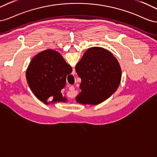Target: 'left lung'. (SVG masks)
Returning <instances> with one entry per match:
<instances>
[{"label":"left lung","mask_w":157,"mask_h":157,"mask_svg":"<svg viewBox=\"0 0 157 157\" xmlns=\"http://www.w3.org/2000/svg\"><path fill=\"white\" fill-rule=\"evenodd\" d=\"M75 69L82 79V92L75 98L79 104L97 105L104 102L114 93L121 82V69L117 60L100 47L87 50Z\"/></svg>","instance_id":"left-lung-1"}]
</instances>
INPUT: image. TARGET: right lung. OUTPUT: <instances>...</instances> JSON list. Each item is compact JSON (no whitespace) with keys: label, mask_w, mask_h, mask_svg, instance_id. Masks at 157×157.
Wrapping results in <instances>:
<instances>
[{"label":"right lung","mask_w":157,"mask_h":157,"mask_svg":"<svg viewBox=\"0 0 157 157\" xmlns=\"http://www.w3.org/2000/svg\"><path fill=\"white\" fill-rule=\"evenodd\" d=\"M72 69L62 55L56 51L47 49L35 56L26 72L29 87L34 95L44 103L53 97V102H66L60 90L66 85L67 75Z\"/></svg>","instance_id":"right-lung-1"}]
</instances>
